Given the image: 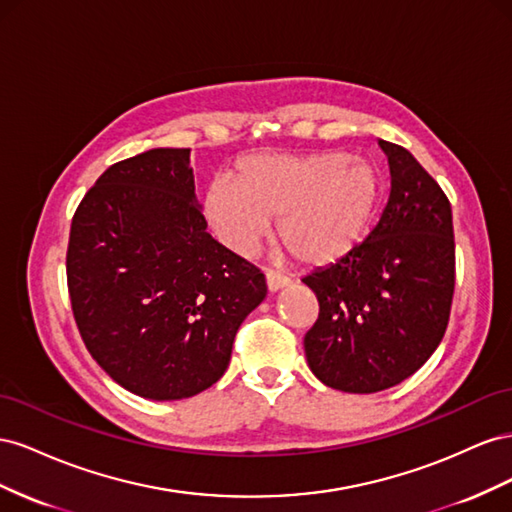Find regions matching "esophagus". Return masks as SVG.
I'll use <instances>...</instances> for the list:
<instances>
[{"label":"esophagus","instance_id":"obj_1","mask_svg":"<svg viewBox=\"0 0 512 512\" xmlns=\"http://www.w3.org/2000/svg\"><path fill=\"white\" fill-rule=\"evenodd\" d=\"M287 285H289V281L285 279L283 274H279V272H272V270H268V272H266V287H268L270 294H276V291L283 289V287H287Z\"/></svg>","mask_w":512,"mask_h":512}]
</instances>
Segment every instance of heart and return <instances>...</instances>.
I'll use <instances>...</instances> for the list:
<instances>
[{"label":"heart","instance_id":"b5f03b06","mask_svg":"<svg viewBox=\"0 0 512 512\" xmlns=\"http://www.w3.org/2000/svg\"><path fill=\"white\" fill-rule=\"evenodd\" d=\"M382 180L367 158L345 152L251 154L236 182L216 178L203 195V218L229 251L251 255L279 216V240L296 261L337 264L369 236Z\"/></svg>","mask_w":512,"mask_h":512}]
</instances>
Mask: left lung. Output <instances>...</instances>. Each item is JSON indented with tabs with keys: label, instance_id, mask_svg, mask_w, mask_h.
<instances>
[{
	"label": "left lung",
	"instance_id": "obj_1",
	"mask_svg": "<svg viewBox=\"0 0 512 512\" xmlns=\"http://www.w3.org/2000/svg\"><path fill=\"white\" fill-rule=\"evenodd\" d=\"M377 145L390 169L379 223L354 253L302 279L319 302L306 362L319 382L354 394L397 386L431 358L455 291L448 197L401 145Z\"/></svg>",
	"mask_w": 512,
	"mask_h": 512
}]
</instances>
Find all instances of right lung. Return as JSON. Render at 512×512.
I'll list each match as a JSON object with an SVG mask.
<instances>
[{"mask_svg": "<svg viewBox=\"0 0 512 512\" xmlns=\"http://www.w3.org/2000/svg\"><path fill=\"white\" fill-rule=\"evenodd\" d=\"M191 150L120 160L85 193L66 255L72 313L113 382L152 401L210 388L266 279L206 231Z\"/></svg>", "mask_w": 512, "mask_h": 512, "instance_id": "add662e5", "label": "right lung"}]
</instances>
